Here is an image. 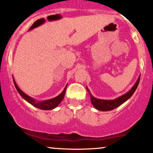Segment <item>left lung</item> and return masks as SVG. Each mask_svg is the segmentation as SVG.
I'll return each mask as SVG.
<instances>
[{
  "instance_id": "left-lung-1",
  "label": "left lung",
  "mask_w": 153,
  "mask_h": 153,
  "mask_svg": "<svg viewBox=\"0 0 153 153\" xmlns=\"http://www.w3.org/2000/svg\"><path fill=\"white\" fill-rule=\"evenodd\" d=\"M139 80H140V76L139 77L137 81L136 82L135 84L134 85V86L132 87L131 89L128 92H127V93L125 94L122 95L121 97L112 100H99V99L95 98L94 97H93V96L91 94L89 90H88V88H87V87H86V89L88 92H89L91 104L94 105V107L97 110H101V111H110V110H113V109L116 108V107H119L120 105H121L122 104L124 103L126 101H127V100H128V99L133 95V94L135 92L136 89H137V86H138Z\"/></svg>"
}]
</instances>
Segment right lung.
<instances>
[{"label":"right lung","mask_w":153,"mask_h":153,"mask_svg":"<svg viewBox=\"0 0 153 153\" xmlns=\"http://www.w3.org/2000/svg\"><path fill=\"white\" fill-rule=\"evenodd\" d=\"M14 83L15 85V87H16V90L17 91L19 92V94L22 96L23 99H25L27 102H29L30 104H31L32 105H33L34 107H37V108H39L41 110H52V109L55 108L58 106L60 104V102L62 101L64 97H65V91H66V88H67V85L65 86V89L63 90V91L59 95L57 96L55 98L51 99V100H46V101H43V102H37L34 99H33L32 97H29L28 95H27L26 94H25L24 92L22 91L19 87L17 86L16 85V82L14 80Z\"/></svg>","instance_id":"right-lung-1"}]
</instances>
